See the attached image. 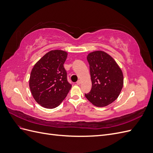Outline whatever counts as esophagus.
I'll use <instances>...</instances> for the list:
<instances>
[{
    "label": "esophagus",
    "instance_id": "1",
    "mask_svg": "<svg viewBox=\"0 0 153 153\" xmlns=\"http://www.w3.org/2000/svg\"><path fill=\"white\" fill-rule=\"evenodd\" d=\"M81 84V80H78L77 82H76V84L77 85H80Z\"/></svg>",
    "mask_w": 153,
    "mask_h": 153
}]
</instances>
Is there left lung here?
Listing matches in <instances>:
<instances>
[{
	"instance_id": "8db88e82",
	"label": "left lung",
	"mask_w": 153,
	"mask_h": 153,
	"mask_svg": "<svg viewBox=\"0 0 153 153\" xmlns=\"http://www.w3.org/2000/svg\"><path fill=\"white\" fill-rule=\"evenodd\" d=\"M90 66L92 89L86 98L97 107L106 106L116 100L124 84L123 73L116 61L104 51L87 55Z\"/></svg>"
}]
</instances>
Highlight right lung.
Here are the masks:
<instances>
[{
    "label": "right lung",
    "mask_w": 153,
    "mask_h": 153,
    "mask_svg": "<svg viewBox=\"0 0 153 153\" xmlns=\"http://www.w3.org/2000/svg\"><path fill=\"white\" fill-rule=\"evenodd\" d=\"M68 52L51 50L37 62L32 68L29 87L37 103L46 108H55L65 99L71 85L67 80L64 64Z\"/></svg>",
    "instance_id": "1"
}]
</instances>
